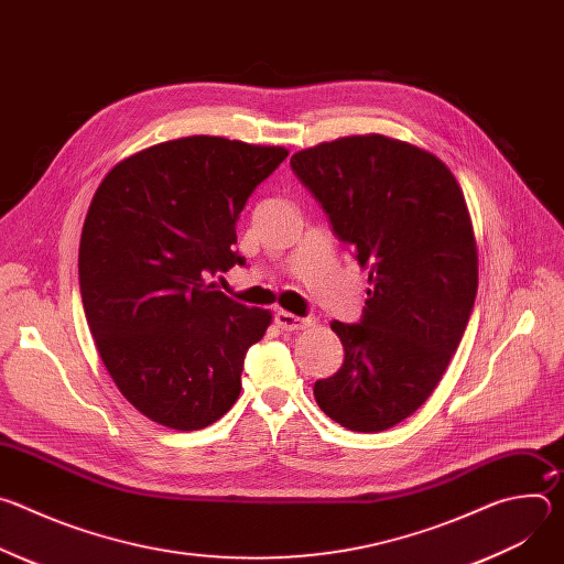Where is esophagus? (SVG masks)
Here are the masks:
<instances>
[{"mask_svg": "<svg viewBox=\"0 0 564 564\" xmlns=\"http://www.w3.org/2000/svg\"><path fill=\"white\" fill-rule=\"evenodd\" d=\"M274 324H276V328H281L285 333H292V330L307 328L312 321L310 318H301V316H296L292 312H285V310H276L274 312Z\"/></svg>", "mask_w": 564, "mask_h": 564, "instance_id": "obj_1", "label": "esophagus"}]
</instances>
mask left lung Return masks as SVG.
<instances>
[{
	"mask_svg": "<svg viewBox=\"0 0 564 564\" xmlns=\"http://www.w3.org/2000/svg\"><path fill=\"white\" fill-rule=\"evenodd\" d=\"M290 167L370 281L357 324H330L346 357L314 383V399L344 429H392L431 397L473 312L477 250L464 194L440 158L377 133L299 151Z\"/></svg>",
	"mask_w": 564,
	"mask_h": 564,
	"instance_id": "obj_1",
	"label": "left lung"
}]
</instances>
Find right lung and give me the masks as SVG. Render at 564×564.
I'll return each mask as SVG.
<instances>
[{"instance_id":"obj_1","label":"right lung","mask_w":564,"mask_h":564,"mask_svg":"<svg viewBox=\"0 0 564 564\" xmlns=\"http://www.w3.org/2000/svg\"><path fill=\"white\" fill-rule=\"evenodd\" d=\"M288 149L216 135L149 147L100 183L79 240V292L98 352L144 417L176 431L220 420L272 314L220 292L246 265L236 223Z\"/></svg>"}]
</instances>
